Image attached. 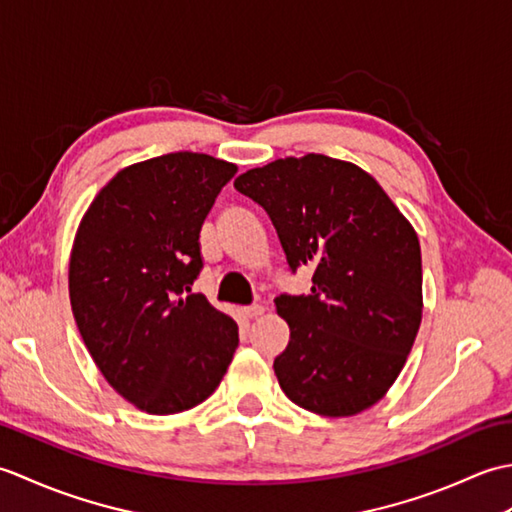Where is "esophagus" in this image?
Segmentation results:
<instances>
[{
  "instance_id": "34e87169",
  "label": "esophagus",
  "mask_w": 512,
  "mask_h": 512,
  "mask_svg": "<svg viewBox=\"0 0 512 512\" xmlns=\"http://www.w3.org/2000/svg\"><path fill=\"white\" fill-rule=\"evenodd\" d=\"M242 312L246 314L248 319H253V317H259V314H264L266 306H264V303H253V306H246Z\"/></svg>"
}]
</instances>
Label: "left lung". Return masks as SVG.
<instances>
[{
	"instance_id": "left-lung-1",
	"label": "left lung",
	"mask_w": 512,
	"mask_h": 512,
	"mask_svg": "<svg viewBox=\"0 0 512 512\" xmlns=\"http://www.w3.org/2000/svg\"><path fill=\"white\" fill-rule=\"evenodd\" d=\"M235 189L264 206L292 273L312 266L310 295H279L290 343L279 387L328 418L383 398L407 363L422 319V257L413 226L361 167L323 154L250 169Z\"/></svg>"
}]
</instances>
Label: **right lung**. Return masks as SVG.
<instances>
[{
  "label": "right lung",
  "instance_id": "obj_1",
  "mask_svg": "<svg viewBox=\"0 0 512 512\" xmlns=\"http://www.w3.org/2000/svg\"><path fill=\"white\" fill-rule=\"evenodd\" d=\"M233 162L176 151L121 169L74 237L70 303L107 383L156 416L193 409L220 385L237 323L191 292L200 231Z\"/></svg>",
  "mask_w": 512,
  "mask_h": 512
}]
</instances>
